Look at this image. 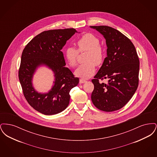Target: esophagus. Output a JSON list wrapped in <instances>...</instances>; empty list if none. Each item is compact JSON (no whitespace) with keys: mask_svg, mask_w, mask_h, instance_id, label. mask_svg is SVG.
<instances>
[{"mask_svg":"<svg viewBox=\"0 0 157 157\" xmlns=\"http://www.w3.org/2000/svg\"><path fill=\"white\" fill-rule=\"evenodd\" d=\"M86 80H85V79H79V82H80L81 83H85V82H86Z\"/></svg>","mask_w":157,"mask_h":157,"instance_id":"obj_1","label":"esophagus"}]
</instances>
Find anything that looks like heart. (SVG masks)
<instances>
[{
  "mask_svg": "<svg viewBox=\"0 0 157 157\" xmlns=\"http://www.w3.org/2000/svg\"><path fill=\"white\" fill-rule=\"evenodd\" d=\"M78 51L75 48L69 46L65 49L64 55L66 61L71 67L77 65V57L79 52H87L85 56L86 63L80 65L75 71L76 76L88 78L95 72V65H100L104 59V49L100 45V40L94 35L86 33L76 41Z\"/></svg>",
  "mask_w": 157,
  "mask_h": 157,
  "instance_id": "1",
  "label": "heart"
}]
</instances>
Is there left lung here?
Here are the masks:
<instances>
[{
  "instance_id": "left-lung-1",
  "label": "left lung",
  "mask_w": 157,
  "mask_h": 157,
  "mask_svg": "<svg viewBox=\"0 0 157 157\" xmlns=\"http://www.w3.org/2000/svg\"><path fill=\"white\" fill-rule=\"evenodd\" d=\"M104 35L107 56L92 79V103L98 109L112 112L122 108L132 97L139 83L140 60L134 45L120 31L108 26H91ZM108 78L107 84L99 83Z\"/></svg>"
}]
</instances>
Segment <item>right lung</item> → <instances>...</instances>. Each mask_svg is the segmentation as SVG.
I'll list each match as a JSON object with an SVG mask.
<instances>
[{
	"label": "right lung",
	"instance_id": "add662e5",
	"mask_svg": "<svg viewBox=\"0 0 157 157\" xmlns=\"http://www.w3.org/2000/svg\"><path fill=\"white\" fill-rule=\"evenodd\" d=\"M76 32L74 28L45 30L33 37L23 51L19 69V79L23 95L32 107L43 114L51 115L67 108L69 92L79 83L66 65L61 51L67 41ZM48 66L55 73L53 89L46 94H39L31 85V78L39 64Z\"/></svg>",
	"mask_w": 157,
	"mask_h": 157
}]
</instances>
